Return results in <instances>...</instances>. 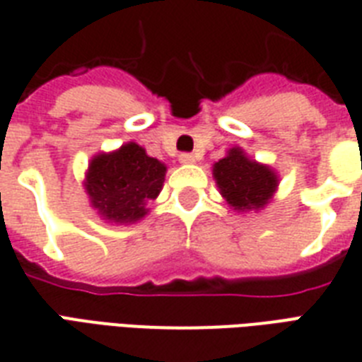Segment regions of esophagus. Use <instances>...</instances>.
<instances>
[{
  "instance_id": "1",
  "label": "esophagus",
  "mask_w": 362,
  "mask_h": 362,
  "mask_svg": "<svg viewBox=\"0 0 362 362\" xmlns=\"http://www.w3.org/2000/svg\"><path fill=\"white\" fill-rule=\"evenodd\" d=\"M179 163H181V164H194L196 157L192 155V153H181V155H179Z\"/></svg>"
}]
</instances>
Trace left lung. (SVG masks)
<instances>
[{
  "label": "left lung",
  "instance_id": "8db88e82",
  "mask_svg": "<svg viewBox=\"0 0 362 362\" xmlns=\"http://www.w3.org/2000/svg\"><path fill=\"white\" fill-rule=\"evenodd\" d=\"M222 198L235 211H258L271 202L279 187L276 173L245 155L241 147H231L213 166Z\"/></svg>",
  "mask_w": 362,
  "mask_h": 362
}]
</instances>
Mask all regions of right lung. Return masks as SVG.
<instances>
[{"mask_svg":"<svg viewBox=\"0 0 362 362\" xmlns=\"http://www.w3.org/2000/svg\"><path fill=\"white\" fill-rule=\"evenodd\" d=\"M164 175L166 166L160 160L129 141L117 151L93 157L83 187L91 207L99 211L104 221L132 224L147 215V202L160 194Z\"/></svg>","mask_w":362,"mask_h":362,"instance_id":"add662e5","label":"right lung"}]
</instances>
